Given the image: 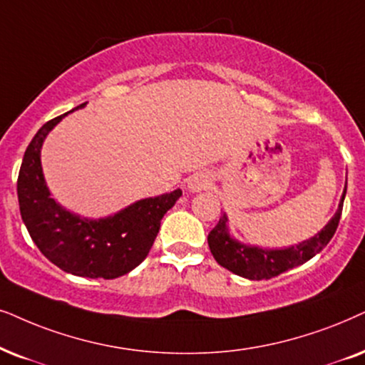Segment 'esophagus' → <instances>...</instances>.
<instances>
[{
    "instance_id": "esophagus-1",
    "label": "esophagus",
    "mask_w": 365,
    "mask_h": 365,
    "mask_svg": "<svg viewBox=\"0 0 365 365\" xmlns=\"http://www.w3.org/2000/svg\"><path fill=\"white\" fill-rule=\"evenodd\" d=\"M210 186H211V179L205 173H197L187 179V189L192 192L205 191V189H207Z\"/></svg>"
}]
</instances>
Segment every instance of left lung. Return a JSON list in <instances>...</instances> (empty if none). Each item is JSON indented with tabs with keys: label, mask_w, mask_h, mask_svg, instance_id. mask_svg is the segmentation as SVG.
I'll return each instance as SVG.
<instances>
[{
	"label": "left lung",
	"mask_w": 365,
	"mask_h": 365,
	"mask_svg": "<svg viewBox=\"0 0 365 365\" xmlns=\"http://www.w3.org/2000/svg\"><path fill=\"white\" fill-rule=\"evenodd\" d=\"M345 192H347V182H345V189L342 197H340L339 210L332 216V220L324 226V230L312 236L310 240L282 250H268L240 243L230 235L228 226H226L228 217L223 215L207 235V245H210L212 257L221 267L233 272L235 275L248 278V280H268V278L280 275L287 269L304 264L310 258H314L317 253H320L332 240L339 226L340 215H342Z\"/></svg>",
	"instance_id": "left-lung-1"
}]
</instances>
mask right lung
I'll use <instances>...</instances> for the list:
<instances>
[{
  "mask_svg": "<svg viewBox=\"0 0 365 365\" xmlns=\"http://www.w3.org/2000/svg\"><path fill=\"white\" fill-rule=\"evenodd\" d=\"M67 113L46 122L23 155L18 174L21 220L38 250L63 272L112 280L144 262L159 233L160 220L182 191L145 197L101 220L82 217L61 207L46 187L40 153L45 137Z\"/></svg>",
  "mask_w": 365,
  "mask_h": 365,
  "instance_id": "add662e5",
  "label": "right lung"
}]
</instances>
